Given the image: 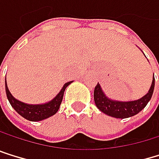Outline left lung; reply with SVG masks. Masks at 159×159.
<instances>
[{
    "label": "left lung",
    "instance_id": "8db88e82",
    "mask_svg": "<svg viewBox=\"0 0 159 159\" xmlns=\"http://www.w3.org/2000/svg\"><path fill=\"white\" fill-rule=\"evenodd\" d=\"M155 89V75L152 77V85L148 93L137 100L133 101H118L114 100L106 95L100 84L98 83L94 88V102L96 107L105 114L114 118H128L132 117L141 111L151 100Z\"/></svg>",
    "mask_w": 159,
    "mask_h": 159
}]
</instances>
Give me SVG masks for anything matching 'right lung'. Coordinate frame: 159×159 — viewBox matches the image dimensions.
I'll return each instance as SVG.
<instances>
[{
    "instance_id": "right-lung-1",
    "label": "right lung",
    "mask_w": 159,
    "mask_h": 159,
    "mask_svg": "<svg viewBox=\"0 0 159 159\" xmlns=\"http://www.w3.org/2000/svg\"><path fill=\"white\" fill-rule=\"evenodd\" d=\"M71 83L72 81L66 83L55 97L44 104H26L16 99L11 94V93L7 88V77H5V91H7V99L10 103V105L21 116H23L24 118L29 121L37 122V121L47 119L58 111L60 105L62 103V100H63L65 90L66 87Z\"/></svg>"
}]
</instances>
